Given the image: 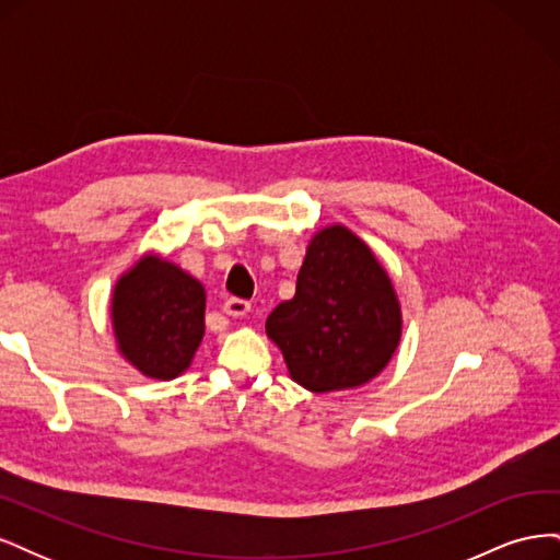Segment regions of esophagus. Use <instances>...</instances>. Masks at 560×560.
Returning a JSON list of instances; mask_svg holds the SVG:
<instances>
[{
    "mask_svg": "<svg viewBox=\"0 0 560 560\" xmlns=\"http://www.w3.org/2000/svg\"><path fill=\"white\" fill-rule=\"evenodd\" d=\"M249 308H252V303H249V301H245V299H235V296L226 299V301H224V306H222V311H224L226 315H233V317H243V315H247V313H249Z\"/></svg>",
    "mask_w": 560,
    "mask_h": 560,
    "instance_id": "esophagus-1",
    "label": "esophagus"
}]
</instances>
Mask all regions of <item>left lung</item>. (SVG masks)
<instances>
[{"label":"left lung","instance_id":"obj_1","mask_svg":"<svg viewBox=\"0 0 560 560\" xmlns=\"http://www.w3.org/2000/svg\"><path fill=\"white\" fill-rule=\"evenodd\" d=\"M401 327L393 278L374 249L343 224L313 233L296 294L266 319L290 378L315 395L374 381L393 360Z\"/></svg>","mask_w":560,"mask_h":560}]
</instances>
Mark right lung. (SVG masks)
I'll list each match as a JSON object with an SVG mask.
<instances>
[{"instance_id": "obj_1", "label": "right lung", "mask_w": 560, "mask_h": 560, "mask_svg": "<svg viewBox=\"0 0 560 560\" xmlns=\"http://www.w3.org/2000/svg\"><path fill=\"white\" fill-rule=\"evenodd\" d=\"M121 358L154 381H173L191 366L206 336V287L156 252L118 276L109 301Z\"/></svg>"}]
</instances>
